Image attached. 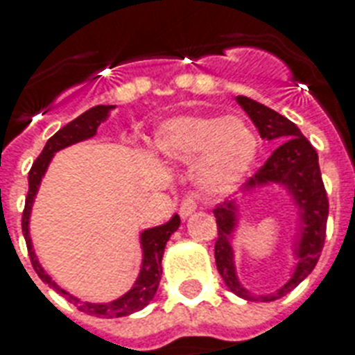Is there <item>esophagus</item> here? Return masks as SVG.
Instances as JSON below:
<instances>
[{"mask_svg": "<svg viewBox=\"0 0 355 355\" xmlns=\"http://www.w3.org/2000/svg\"><path fill=\"white\" fill-rule=\"evenodd\" d=\"M195 209H196V196L193 195V193H189V195L184 196L182 202H180V216H182V218H187V216H189Z\"/></svg>", "mask_w": 355, "mask_h": 355, "instance_id": "esophagus-1", "label": "esophagus"}]
</instances>
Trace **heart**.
I'll return each mask as SVG.
<instances>
[{
    "label": "heart",
    "mask_w": 355,
    "mask_h": 355,
    "mask_svg": "<svg viewBox=\"0 0 355 355\" xmlns=\"http://www.w3.org/2000/svg\"><path fill=\"white\" fill-rule=\"evenodd\" d=\"M155 148L169 159L195 162V182L202 191L225 193L251 169L258 141L245 122L220 115H186L164 122Z\"/></svg>",
    "instance_id": "heart-1"
}]
</instances>
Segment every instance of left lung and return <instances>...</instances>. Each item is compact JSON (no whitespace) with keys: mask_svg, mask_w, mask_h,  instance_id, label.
I'll use <instances>...</instances> for the list:
<instances>
[{"mask_svg":"<svg viewBox=\"0 0 355 355\" xmlns=\"http://www.w3.org/2000/svg\"><path fill=\"white\" fill-rule=\"evenodd\" d=\"M238 104L245 110V113L258 128L261 139L267 141L284 142L270 155L267 162L249 178L247 187L263 186L267 182L284 184L296 200L302 216L300 225V240H297L296 256L297 265L294 269L293 278L288 279L284 287L272 294L252 296L247 288L238 282L234 270L233 249L229 243V236L236 225V204L223 202L213 209L218 227V238L214 243V260L216 269L223 278L231 293L249 300V302H274L284 297L293 288L302 284L303 279L314 270L323 251L324 234H327V218H329V198L321 180L320 162L318 153L306 137L300 132V128L278 112L267 108L256 101L238 95Z\"/></svg>","mask_w":355,"mask_h":355,"instance_id":"1","label":"left lung"}]
</instances>
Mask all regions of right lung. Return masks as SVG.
Returning a JSON list of instances; mask_svg holds the SVG:
<instances>
[{
	"instance_id": "1",
	"label": "right lung",
	"mask_w": 355,
	"mask_h": 355,
	"mask_svg": "<svg viewBox=\"0 0 355 355\" xmlns=\"http://www.w3.org/2000/svg\"><path fill=\"white\" fill-rule=\"evenodd\" d=\"M113 106H94L88 112H85L83 115H79L77 119H73L71 122H68L67 126H62L55 135H52L44 144L41 155L35 159V162L32 164L31 171H28V193H26L25 200V209H23V218H21V227H23V236H25L26 249H28V256H31L32 267L37 272L44 284H49L53 291H58L59 294L67 297L68 302L73 303V305L79 309L85 314L90 315H99V318H122V315H130L133 312L144 309L148 303L153 300L157 288L160 284V276H162V256H164V247L168 243L169 236H171L175 231L180 225V216L175 214L168 223L159 225V227L146 229L141 236L142 243V267L141 274L137 278L135 285H133L130 291L122 297L115 300V302L110 303H86L77 300V297L70 296L67 291H62L55 282H52L49 274L44 272L43 267L40 265L37 258H35V252L32 249V240L31 234H28V218H31L32 204H34V196L40 189L41 178H43L44 171L49 168L50 160H52L53 153L62 148H67L70 144H76V142H81L85 139H90L97 133V128H99L101 122L108 117V112Z\"/></svg>"
}]
</instances>
